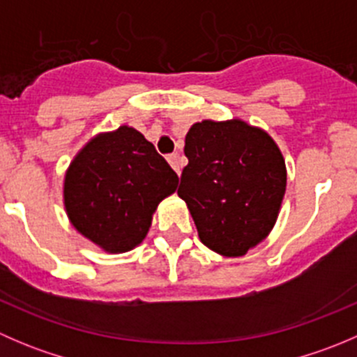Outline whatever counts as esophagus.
I'll return each instance as SVG.
<instances>
[{
	"label": "esophagus",
	"mask_w": 357,
	"mask_h": 357,
	"mask_svg": "<svg viewBox=\"0 0 357 357\" xmlns=\"http://www.w3.org/2000/svg\"><path fill=\"white\" fill-rule=\"evenodd\" d=\"M167 162L169 164H171V167L174 169L176 172H181V165H179V157H178V153H171V155H167Z\"/></svg>",
	"instance_id": "1"
}]
</instances>
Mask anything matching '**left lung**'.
I'll use <instances>...</instances> for the list:
<instances>
[{
    "label": "left lung",
    "instance_id": "left-lung-1",
    "mask_svg": "<svg viewBox=\"0 0 357 357\" xmlns=\"http://www.w3.org/2000/svg\"><path fill=\"white\" fill-rule=\"evenodd\" d=\"M185 155L178 195L202 243L226 257L245 255L278 218L287 186L280 149L268 132L240 119L202 121L186 135Z\"/></svg>",
    "mask_w": 357,
    "mask_h": 357
}]
</instances>
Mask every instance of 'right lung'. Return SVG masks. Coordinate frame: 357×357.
<instances>
[{
  "label": "right lung",
  "instance_id": "obj_1",
  "mask_svg": "<svg viewBox=\"0 0 357 357\" xmlns=\"http://www.w3.org/2000/svg\"><path fill=\"white\" fill-rule=\"evenodd\" d=\"M178 188V174L136 129L121 126L93 138L72 160L63 183L74 228L107 252L143 242L158 202Z\"/></svg>",
  "mask_w": 357,
  "mask_h": 357
}]
</instances>
